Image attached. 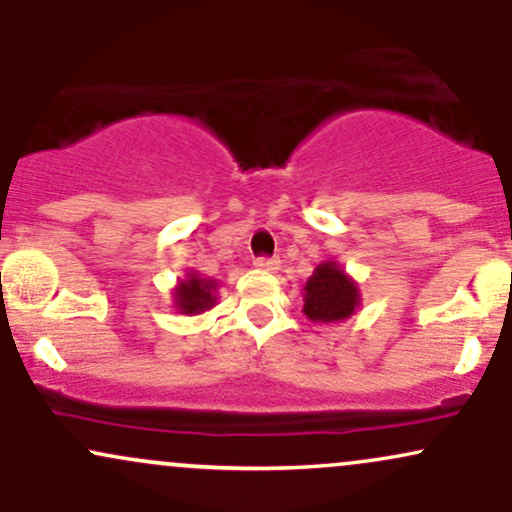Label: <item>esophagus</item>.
Segmentation results:
<instances>
[{"mask_svg":"<svg viewBox=\"0 0 512 512\" xmlns=\"http://www.w3.org/2000/svg\"><path fill=\"white\" fill-rule=\"evenodd\" d=\"M255 267L260 269V272H276V269H279V260H276V257H257Z\"/></svg>","mask_w":512,"mask_h":512,"instance_id":"esophagus-1","label":"esophagus"}]
</instances>
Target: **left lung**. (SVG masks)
Returning <instances> with one entry per match:
<instances>
[{
    "label": "left lung",
    "mask_w": 512,
    "mask_h": 512,
    "mask_svg": "<svg viewBox=\"0 0 512 512\" xmlns=\"http://www.w3.org/2000/svg\"><path fill=\"white\" fill-rule=\"evenodd\" d=\"M303 313L313 322H342L361 305L356 281L337 262H322L305 281Z\"/></svg>",
    "instance_id": "left-lung-1"
}]
</instances>
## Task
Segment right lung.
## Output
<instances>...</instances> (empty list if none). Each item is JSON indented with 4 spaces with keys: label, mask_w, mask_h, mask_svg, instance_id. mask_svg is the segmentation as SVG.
I'll return each mask as SVG.
<instances>
[{
    "label": "right lung",
    "mask_w": 512,
    "mask_h": 512,
    "mask_svg": "<svg viewBox=\"0 0 512 512\" xmlns=\"http://www.w3.org/2000/svg\"><path fill=\"white\" fill-rule=\"evenodd\" d=\"M216 281L214 279H202L197 272L187 274V279H182L175 286V308L182 315H199L204 310L214 308L216 303Z\"/></svg>",
    "instance_id": "1"
}]
</instances>
